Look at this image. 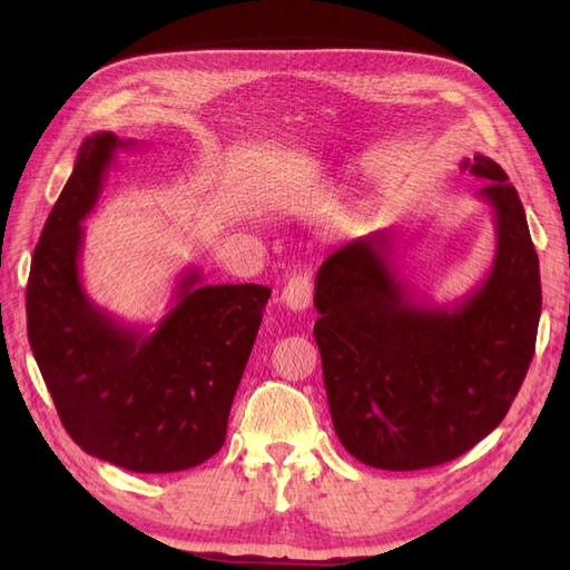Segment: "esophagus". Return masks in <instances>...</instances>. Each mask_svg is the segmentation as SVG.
<instances>
[{
	"instance_id": "obj_1",
	"label": "esophagus",
	"mask_w": 570,
	"mask_h": 570,
	"mask_svg": "<svg viewBox=\"0 0 570 570\" xmlns=\"http://www.w3.org/2000/svg\"><path fill=\"white\" fill-rule=\"evenodd\" d=\"M312 297H314V283L306 273L292 275L287 285L283 287V304L292 308V312H306V308L312 306Z\"/></svg>"
}]
</instances>
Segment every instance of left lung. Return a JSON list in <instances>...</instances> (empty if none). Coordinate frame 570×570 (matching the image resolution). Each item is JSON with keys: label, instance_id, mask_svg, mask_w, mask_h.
I'll use <instances>...</instances> for the list:
<instances>
[{"label": "left lung", "instance_id": "obj_1", "mask_svg": "<svg viewBox=\"0 0 570 570\" xmlns=\"http://www.w3.org/2000/svg\"><path fill=\"white\" fill-rule=\"evenodd\" d=\"M461 170L492 206L494 262L452 306L419 299L392 266L394 233L344 245L316 273L314 337L335 433L354 459L421 471L469 452L502 423L538 337L542 287L519 193L492 159Z\"/></svg>", "mask_w": 570, "mask_h": 570}]
</instances>
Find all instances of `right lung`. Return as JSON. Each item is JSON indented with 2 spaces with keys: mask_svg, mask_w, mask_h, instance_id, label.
Wrapping results in <instances>:
<instances>
[{
  "mask_svg": "<svg viewBox=\"0 0 570 570\" xmlns=\"http://www.w3.org/2000/svg\"><path fill=\"white\" fill-rule=\"evenodd\" d=\"M114 132L85 137L73 174L32 254L28 340L66 433L82 452L135 473H176L212 459L271 289L204 285L187 268L151 333L118 323L80 281L82 226L118 149Z\"/></svg>",
  "mask_w": 570,
  "mask_h": 570,
  "instance_id": "right-lung-1",
  "label": "right lung"
}]
</instances>
